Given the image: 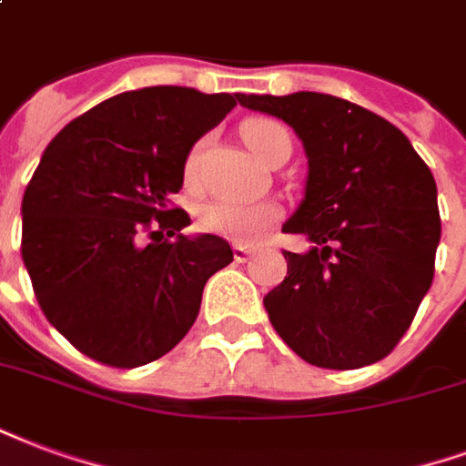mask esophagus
I'll return each mask as SVG.
<instances>
[{"label": "esophagus", "instance_id": "1", "mask_svg": "<svg viewBox=\"0 0 466 466\" xmlns=\"http://www.w3.org/2000/svg\"><path fill=\"white\" fill-rule=\"evenodd\" d=\"M232 251H234V261H239V264H244V261L251 257V249L249 247H244V244H234Z\"/></svg>", "mask_w": 466, "mask_h": 466}]
</instances>
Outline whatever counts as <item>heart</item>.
<instances>
[{
    "label": "heart",
    "mask_w": 466,
    "mask_h": 466,
    "mask_svg": "<svg viewBox=\"0 0 466 466\" xmlns=\"http://www.w3.org/2000/svg\"><path fill=\"white\" fill-rule=\"evenodd\" d=\"M242 137L251 155L267 163L271 153L281 143H291L289 130L281 123L268 118H251L242 126ZM202 140L192 147L185 160V180L187 185L198 180L199 153H202ZM279 207L271 202H234V199H207L198 207L199 227L209 234L224 237L229 242L254 244L277 224Z\"/></svg>",
    "instance_id": "b5f03b06"
}]
</instances>
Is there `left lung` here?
<instances>
[{
	"mask_svg": "<svg viewBox=\"0 0 466 466\" xmlns=\"http://www.w3.org/2000/svg\"><path fill=\"white\" fill-rule=\"evenodd\" d=\"M294 127L309 175L284 232L289 277L264 296L271 326L306 363L350 370L398 346L435 277L437 185L402 130L326 93L237 96Z\"/></svg>",
	"mask_w": 466,
	"mask_h": 466,
	"instance_id": "obj_1",
	"label": "left lung"
}]
</instances>
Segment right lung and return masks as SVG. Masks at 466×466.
Instances as JSON below:
<instances>
[{
  "mask_svg": "<svg viewBox=\"0 0 466 466\" xmlns=\"http://www.w3.org/2000/svg\"><path fill=\"white\" fill-rule=\"evenodd\" d=\"M239 93L150 86L113 96L51 140L22 199V259L41 311L81 353L137 368L177 346L207 279L234 259L215 234L185 237V160ZM154 242L143 245L146 228ZM172 236L163 240L162 232Z\"/></svg>",
  "mask_w": 466,
  "mask_h": 466,
  "instance_id": "right-lung-1",
  "label": "right lung"
}]
</instances>
